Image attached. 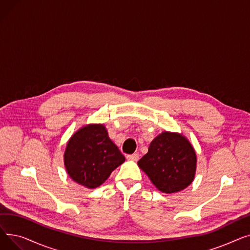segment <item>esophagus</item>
I'll return each instance as SVG.
<instances>
[{
  "label": "esophagus",
  "mask_w": 250,
  "mask_h": 250,
  "mask_svg": "<svg viewBox=\"0 0 250 250\" xmlns=\"http://www.w3.org/2000/svg\"><path fill=\"white\" fill-rule=\"evenodd\" d=\"M126 158L128 160H133V161H138L139 160V154L138 153H134L132 155H127Z\"/></svg>",
  "instance_id": "esophagus-1"
}]
</instances>
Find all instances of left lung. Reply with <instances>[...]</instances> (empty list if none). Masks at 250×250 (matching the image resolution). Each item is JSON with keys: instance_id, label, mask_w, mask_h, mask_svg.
Masks as SVG:
<instances>
[{"instance_id": "obj_1", "label": "left lung", "mask_w": 250, "mask_h": 250, "mask_svg": "<svg viewBox=\"0 0 250 250\" xmlns=\"http://www.w3.org/2000/svg\"><path fill=\"white\" fill-rule=\"evenodd\" d=\"M138 165L157 188L172 193L185 189L192 182L196 155L185 137L165 132L152 141L148 153Z\"/></svg>"}]
</instances>
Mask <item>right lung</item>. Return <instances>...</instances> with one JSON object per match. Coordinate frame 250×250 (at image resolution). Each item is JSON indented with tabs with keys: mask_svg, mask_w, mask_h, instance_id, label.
Here are the masks:
<instances>
[{
	"mask_svg": "<svg viewBox=\"0 0 250 250\" xmlns=\"http://www.w3.org/2000/svg\"><path fill=\"white\" fill-rule=\"evenodd\" d=\"M63 159L72 179L88 188L102 185L125 160L102 125L79 129L68 142Z\"/></svg>",
	"mask_w": 250,
	"mask_h": 250,
	"instance_id": "add662e5",
	"label": "right lung"
}]
</instances>
